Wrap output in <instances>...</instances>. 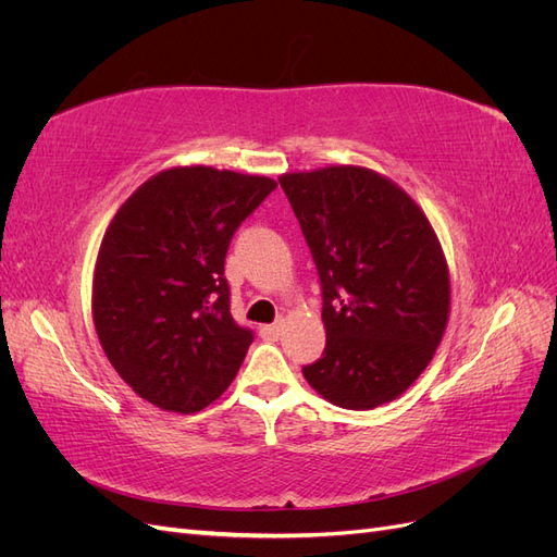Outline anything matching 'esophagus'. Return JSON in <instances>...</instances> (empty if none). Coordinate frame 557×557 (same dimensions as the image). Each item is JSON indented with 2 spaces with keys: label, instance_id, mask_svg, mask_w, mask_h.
Listing matches in <instances>:
<instances>
[{
  "label": "esophagus",
  "instance_id": "1",
  "mask_svg": "<svg viewBox=\"0 0 557 557\" xmlns=\"http://www.w3.org/2000/svg\"><path fill=\"white\" fill-rule=\"evenodd\" d=\"M281 330H283V320H276V323H272V325H262L260 334L264 336V339H278Z\"/></svg>",
  "mask_w": 557,
  "mask_h": 557
}]
</instances>
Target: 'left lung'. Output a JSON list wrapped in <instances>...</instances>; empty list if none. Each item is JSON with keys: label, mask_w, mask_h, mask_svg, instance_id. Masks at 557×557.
Instances as JSON below:
<instances>
[{"label": "left lung", "mask_w": 557, "mask_h": 557, "mask_svg": "<svg viewBox=\"0 0 557 557\" xmlns=\"http://www.w3.org/2000/svg\"><path fill=\"white\" fill-rule=\"evenodd\" d=\"M278 183L323 288L325 350L301 374L342 409L397 399L423 374L448 323V264L430 221L397 183L364 166L283 174Z\"/></svg>", "instance_id": "8db88e82"}]
</instances>
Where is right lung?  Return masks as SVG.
Segmentation results:
<instances>
[{
  "label": "right lung",
  "instance_id": "add662e5",
  "mask_svg": "<svg viewBox=\"0 0 557 557\" xmlns=\"http://www.w3.org/2000/svg\"><path fill=\"white\" fill-rule=\"evenodd\" d=\"M276 181L174 166L117 209L99 246L92 318L109 362L164 411L195 413L237 376L252 332L234 323L225 256Z\"/></svg>",
  "mask_w": 557,
  "mask_h": 557
}]
</instances>
